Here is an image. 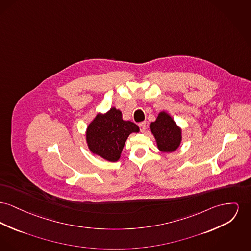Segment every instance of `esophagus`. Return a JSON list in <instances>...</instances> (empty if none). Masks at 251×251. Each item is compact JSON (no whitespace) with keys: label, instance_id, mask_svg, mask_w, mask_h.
I'll return each mask as SVG.
<instances>
[{"label":"esophagus","instance_id":"obj_1","mask_svg":"<svg viewBox=\"0 0 251 251\" xmlns=\"http://www.w3.org/2000/svg\"><path fill=\"white\" fill-rule=\"evenodd\" d=\"M139 127H140V131L141 132H144L146 130V122L143 121V122H140L139 123Z\"/></svg>","mask_w":251,"mask_h":251}]
</instances>
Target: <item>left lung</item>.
<instances>
[{
	"mask_svg": "<svg viewBox=\"0 0 251 251\" xmlns=\"http://www.w3.org/2000/svg\"><path fill=\"white\" fill-rule=\"evenodd\" d=\"M150 130L156 140L157 148L163 152H173L180 146L181 128L166 112H160L156 120L151 122Z\"/></svg>",
	"mask_w": 251,
	"mask_h": 251,
	"instance_id": "8db88e82",
	"label": "left lung"
}]
</instances>
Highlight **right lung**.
<instances>
[{
	"label": "right lung",
	"instance_id": "obj_1",
	"mask_svg": "<svg viewBox=\"0 0 251 251\" xmlns=\"http://www.w3.org/2000/svg\"><path fill=\"white\" fill-rule=\"evenodd\" d=\"M139 128L129 120H123L122 113L115 107L105 114H98L86 130L89 150L105 160L116 162L128 136L138 133Z\"/></svg>",
	"mask_w": 251,
	"mask_h": 251
}]
</instances>
